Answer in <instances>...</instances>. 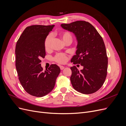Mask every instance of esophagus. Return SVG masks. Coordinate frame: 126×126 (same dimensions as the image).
Wrapping results in <instances>:
<instances>
[{"instance_id":"obj_1","label":"esophagus","mask_w":126,"mask_h":126,"mask_svg":"<svg viewBox=\"0 0 126 126\" xmlns=\"http://www.w3.org/2000/svg\"><path fill=\"white\" fill-rule=\"evenodd\" d=\"M60 68L61 70H63L64 68V67L63 66H60Z\"/></svg>"}]
</instances>
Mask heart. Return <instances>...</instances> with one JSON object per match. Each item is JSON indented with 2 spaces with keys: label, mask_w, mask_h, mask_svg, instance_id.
I'll use <instances>...</instances> for the list:
<instances>
[{
  "label": "heart",
  "mask_w": 126,
  "mask_h": 126,
  "mask_svg": "<svg viewBox=\"0 0 126 126\" xmlns=\"http://www.w3.org/2000/svg\"><path fill=\"white\" fill-rule=\"evenodd\" d=\"M59 37L60 38L64 43H71L72 40V36L70 32L67 31H62L59 33ZM51 41L52 38L51 35L48 36L44 41V47L46 50L49 51L51 47ZM67 56L63 53H59L57 54L54 57V60L57 63H63L66 62Z\"/></svg>",
  "instance_id": "b5f03b06"
}]
</instances>
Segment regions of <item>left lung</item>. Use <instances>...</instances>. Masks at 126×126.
<instances>
[{"mask_svg": "<svg viewBox=\"0 0 126 126\" xmlns=\"http://www.w3.org/2000/svg\"><path fill=\"white\" fill-rule=\"evenodd\" d=\"M61 27L74 33L77 41L76 55L71 62L83 67L80 71L75 66L70 68L72 87L83 94L96 92L104 84L107 73L108 58L102 37L92 25L85 21L63 24Z\"/></svg>", "mask_w": 126, "mask_h": 126, "instance_id": "8db88e82", "label": "left lung"}]
</instances>
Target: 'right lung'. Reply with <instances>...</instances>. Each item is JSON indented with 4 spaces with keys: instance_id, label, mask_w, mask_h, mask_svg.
<instances>
[{
    "instance_id": "obj_1",
    "label": "right lung",
    "mask_w": 126,
    "mask_h": 126,
    "mask_svg": "<svg viewBox=\"0 0 126 126\" xmlns=\"http://www.w3.org/2000/svg\"><path fill=\"white\" fill-rule=\"evenodd\" d=\"M54 26L27 27L17 42L15 55L18 78L26 92L33 96L41 97L51 92L60 72L55 64L43 71L40 64V59L46 55L45 40Z\"/></svg>"
}]
</instances>
